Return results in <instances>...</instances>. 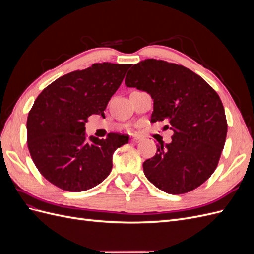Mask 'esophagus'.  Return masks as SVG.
<instances>
[{
  "label": "esophagus",
  "mask_w": 254,
  "mask_h": 254,
  "mask_svg": "<svg viewBox=\"0 0 254 254\" xmlns=\"http://www.w3.org/2000/svg\"><path fill=\"white\" fill-rule=\"evenodd\" d=\"M131 142H132L133 144L139 143V142H140V137H137V136H133L132 139H131Z\"/></svg>",
  "instance_id": "obj_1"
}]
</instances>
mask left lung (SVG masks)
<instances>
[{
	"label": "left lung",
	"instance_id": "1",
	"mask_svg": "<svg viewBox=\"0 0 254 254\" xmlns=\"http://www.w3.org/2000/svg\"><path fill=\"white\" fill-rule=\"evenodd\" d=\"M126 87L145 91L153 99L151 122L165 121L174 131L170 144L143 163L153 186L168 194L200 187L214 173L224 149L227 120L220 98L200 76L182 65L146 59L132 65Z\"/></svg>",
	"mask_w": 254,
	"mask_h": 254
}]
</instances>
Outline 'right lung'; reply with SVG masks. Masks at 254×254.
I'll return each instance as SVG.
<instances>
[{"instance_id": "1", "label": "right lung", "mask_w": 254, "mask_h": 254, "mask_svg": "<svg viewBox=\"0 0 254 254\" xmlns=\"http://www.w3.org/2000/svg\"><path fill=\"white\" fill-rule=\"evenodd\" d=\"M130 66L95 64L61 76L37 97L27 118V145L38 171L54 186L82 191L110 174L114 151L129 136L109 133L106 140L88 139L84 126L92 114L105 117Z\"/></svg>"}]
</instances>
